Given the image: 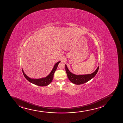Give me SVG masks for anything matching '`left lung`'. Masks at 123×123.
Here are the masks:
<instances>
[{
	"label": "left lung",
	"instance_id": "8db88e82",
	"mask_svg": "<svg viewBox=\"0 0 123 123\" xmlns=\"http://www.w3.org/2000/svg\"><path fill=\"white\" fill-rule=\"evenodd\" d=\"M66 72L67 76L70 81L74 84L76 85H80L86 83L93 78L94 77L98 72L99 69V66L97 68L96 70L93 73L89 74H85V75H76L73 74L69 70L66 65Z\"/></svg>",
	"mask_w": 123,
	"mask_h": 123
}]
</instances>
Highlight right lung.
Segmentation results:
<instances>
[{"label": "right lung", "instance_id": "obj_1", "mask_svg": "<svg viewBox=\"0 0 123 123\" xmlns=\"http://www.w3.org/2000/svg\"><path fill=\"white\" fill-rule=\"evenodd\" d=\"M60 62H61L60 61V62H57V63L55 64L53 70H52V71H51V72L49 74V75L47 76L46 77L43 78H41V79H31V78L28 77L25 74V73L23 71V69L22 68V72L23 73V75L25 76V77L26 78V79L30 83L35 84L37 86H46L49 85L52 81V80L53 79L54 74L56 70L57 69V66H58L59 63H60Z\"/></svg>", "mask_w": 123, "mask_h": 123}]
</instances>
